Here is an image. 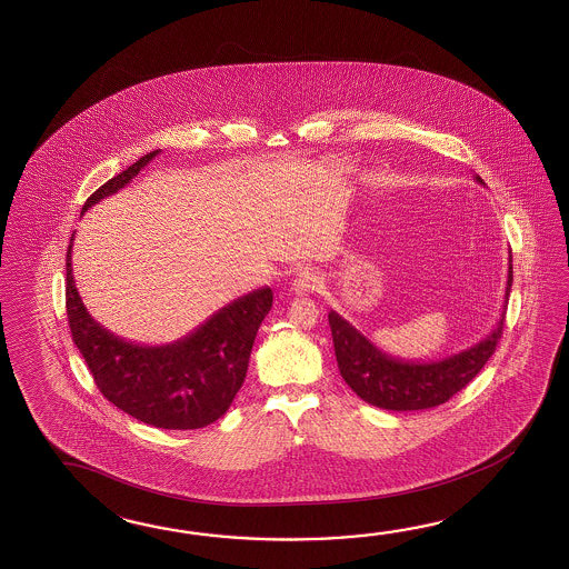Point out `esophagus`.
Instances as JSON below:
<instances>
[{"mask_svg": "<svg viewBox=\"0 0 569 569\" xmlns=\"http://www.w3.org/2000/svg\"><path fill=\"white\" fill-rule=\"evenodd\" d=\"M319 287V277L311 270H301L295 274V279L290 282V289L295 295H309Z\"/></svg>", "mask_w": 569, "mask_h": 569, "instance_id": "1", "label": "esophagus"}]
</instances>
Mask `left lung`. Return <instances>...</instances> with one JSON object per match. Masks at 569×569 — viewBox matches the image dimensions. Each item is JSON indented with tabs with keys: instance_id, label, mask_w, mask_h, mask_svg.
<instances>
[{
	"instance_id": "1",
	"label": "left lung",
	"mask_w": 569,
	"mask_h": 569,
	"mask_svg": "<svg viewBox=\"0 0 569 569\" xmlns=\"http://www.w3.org/2000/svg\"><path fill=\"white\" fill-rule=\"evenodd\" d=\"M476 181L483 182L478 174ZM512 287V256H508L505 299ZM505 309L490 336L468 350L436 362H407L376 348L370 339L348 323L341 315L329 313L339 372L360 399L387 411H421L448 402L483 368L502 338Z\"/></svg>"
}]
</instances>
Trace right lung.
I'll return each instance as SVG.
<instances>
[{
	"label": "right lung",
	"instance_id": "obj_1",
	"mask_svg": "<svg viewBox=\"0 0 569 569\" xmlns=\"http://www.w3.org/2000/svg\"><path fill=\"white\" fill-rule=\"evenodd\" d=\"M160 150L101 184L81 216L118 193ZM73 238L67 250V317L101 395L133 419L158 429H201L230 409L242 388L258 327L272 307L270 287L221 307L189 336L164 346H140L113 336L89 315L74 287Z\"/></svg>",
	"mask_w": 569,
	"mask_h": 569
}]
</instances>
